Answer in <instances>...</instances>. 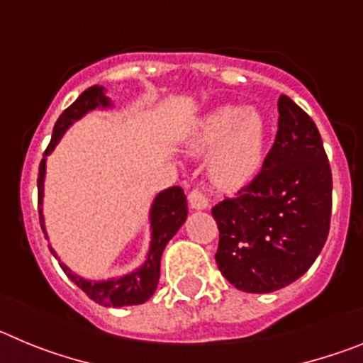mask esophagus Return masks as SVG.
<instances>
[{
    "mask_svg": "<svg viewBox=\"0 0 363 363\" xmlns=\"http://www.w3.org/2000/svg\"><path fill=\"white\" fill-rule=\"evenodd\" d=\"M189 205H191V209L201 211L209 207V200H207V196H205L203 192L194 189V191L189 192Z\"/></svg>",
    "mask_w": 363,
    "mask_h": 363,
    "instance_id": "esophagus-1",
    "label": "esophagus"
}]
</instances>
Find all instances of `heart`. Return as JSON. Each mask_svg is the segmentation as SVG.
<instances>
[{"label": "heart", "mask_w": 363, "mask_h": 363, "mask_svg": "<svg viewBox=\"0 0 363 363\" xmlns=\"http://www.w3.org/2000/svg\"><path fill=\"white\" fill-rule=\"evenodd\" d=\"M187 147L194 154L213 150L209 172L220 187H242L264 163L265 121L256 111L223 105L191 125Z\"/></svg>", "instance_id": "1"}]
</instances>
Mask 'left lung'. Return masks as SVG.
I'll list each match as a JSON object with an SVG mask.
<instances>
[{
    "label": "left lung",
    "instance_id": "8db88e82",
    "mask_svg": "<svg viewBox=\"0 0 363 363\" xmlns=\"http://www.w3.org/2000/svg\"><path fill=\"white\" fill-rule=\"evenodd\" d=\"M278 112L277 140L259 174L213 207L218 269L245 293H272L306 274L331 223L333 176L322 136L289 96H280Z\"/></svg>",
    "mask_w": 363,
    "mask_h": 363
}]
</instances>
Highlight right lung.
<instances>
[{"label":"right lung","instance_id":"obj_1","mask_svg":"<svg viewBox=\"0 0 363 363\" xmlns=\"http://www.w3.org/2000/svg\"><path fill=\"white\" fill-rule=\"evenodd\" d=\"M112 107L111 99L105 96V89L99 85L86 89L82 92L76 101L69 108L63 111V114L57 118L54 125L52 138L43 154V160L40 163V174H38V209H40V223L41 229L47 238V230H45V218H43V182H45V165H47V156L54 150L57 142L62 140L65 130L69 129L74 121L83 118L86 112L94 111V108H108ZM150 245L147 252V259L143 262L142 267L136 271L123 274L120 278H111V280H85L78 277L76 272L70 271L65 264L60 262L56 251L49 245L50 252L54 258L60 262V267L63 269L67 277L78 285L86 296L94 300L96 303L105 307H125V306H138V303H145L154 294L158 287L160 280V262L162 255L169 240L178 233V229L184 225L187 220V198H185L184 189L174 185L165 191H162L158 196L154 198L152 207H150Z\"/></svg>","mask_w":363,"mask_h":363}]
</instances>
